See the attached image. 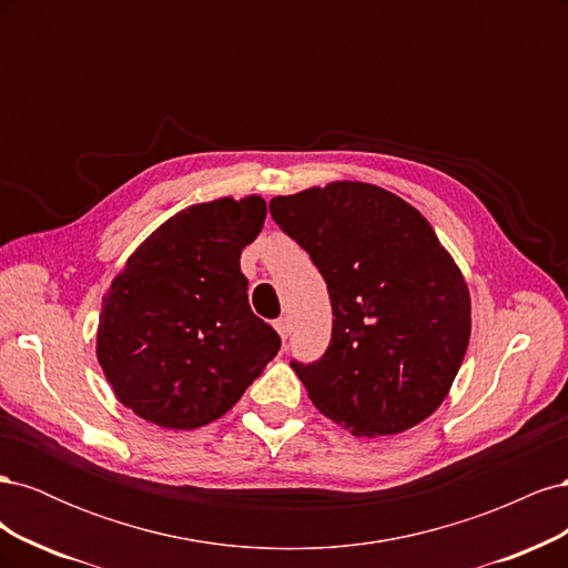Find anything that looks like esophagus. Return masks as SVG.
I'll return each mask as SVG.
<instances>
[{
  "mask_svg": "<svg viewBox=\"0 0 568 568\" xmlns=\"http://www.w3.org/2000/svg\"><path fill=\"white\" fill-rule=\"evenodd\" d=\"M274 326H277L280 336L286 341V338H288V334H291V320H288V317H280L277 322H274Z\"/></svg>",
  "mask_w": 568,
  "mask_h": 568,
  "instance_id": "1",
  "label": "esophagus"
}]
</instances>
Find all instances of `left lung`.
<instances>
[{
  "label": "left lung",
  "mask_w": 568,
  "mask_h": 568,
  "mask_svg": "<svg viewBox=\"0 0 568 568\" xmlns=\"http://www.w3.org/2000/svg\"><path fill=\"white\" fill-rule=\"evenodd\" d=\"M332 301V341L291 359L313 405L355 436L424 422L448 395L471 334L462 272L434 227L382 186L334 182L270 201Z\"/></svg>",
  "instance_id": "obj_1"
}]
</instances>
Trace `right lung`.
I'll return each instance as SVG.
<instances>
[{
  "label": "right lung",
  "instance_id": "1",
  "mask_svg": "<svg viewBox=\"0 0 568 568\" xmlns=\"http://www.w3.org/2000/svg\"><path fill=\"white\" fill-rule=\"evenodd\" d=\"M265 215L257 196L189 205L113 280L97 357L134 415L165 428L211 424L280 353L282 338L253 315L239 267Z\"/></svg>",
  "mask_w": 568,
  "mask_h": 568
}]
</instances>
